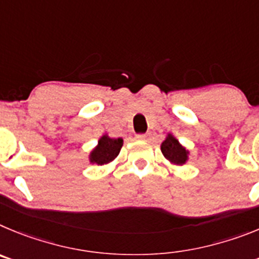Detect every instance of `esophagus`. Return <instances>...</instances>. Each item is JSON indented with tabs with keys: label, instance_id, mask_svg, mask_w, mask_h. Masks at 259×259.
Segmentation results:
<instances>
[{
	"label": "esophagus",
	"instance_id": "esophagus-1",
	"mask_svg": "<svg viewBox=\"0 0 259 259\" xmlns=\"http://www.w3.org/2000/svg\"><path fill=\"white\" fill-rule=\"evenodd\" d=\"M135 138L139 139V141H144V139L147 138V135L146 134H137L135 135Z\"/></svg>",
	"mask_w": 259,
	"mask_h": 259
}]
</instances>
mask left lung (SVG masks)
Instances as JSON below:
<instances>
[{
	"label": "left lung",
	"instance_id": "obj_1",
	"mask_svg": "<svg viewBox=\"0 0 259 259\" xmlns=\"http://www.w3.org/2000/svg\"><path fill=\"white\" fill-rule=\"evenodd\" d=\"M161 152L174 165L186 164L188 160V153H190L171 134H167L165 141L161 143Z\"/></svg>",
	"mask_w": 259,
	"mask_h": 259
}]
</instances>
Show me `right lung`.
Wrapping results in <instances>:
<instances>
[{
	"instance_id": "right-lung-1",
	"label": "right lung",
	"mask_w": 259,
	"mask_h": 259,
	"mask_svg": "<svg viewBox=\"0 0 259 259\" xmlns=\"http://www.w3.org/2000/svg\"><path fill=\"white\" fill-rule=\"evenodd\" d=\"M122 144H124L122 138H109L108 135L104 134L98 141V146L90 152V162L97 165H104L113 161L120 153Z\"/></svg>"
}]
</instances>
